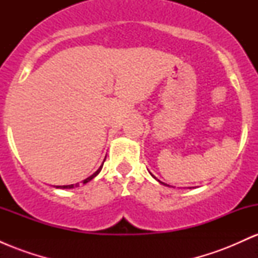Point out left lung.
<instances>
[{"label": "left lung", "instance_id": "8db88e82", "mask_svg": "<svg viewBox=\"0 0 258 258\" xmlns=\"http://www.w3.org/2000/svg\"><path fill=\"white\" fill-rule=\"evenodd\" d=\"M150 174H152V173H150ZM152 176H153V174H152ZM154 177V176H153ZM154 178H155V177H154ZM156 179V178H155ZM156 180H158V182H160V180L159 179H156ZM160 183H161V184H165V183H162V182H160ZM165 185H167V184H165Z\"/></svg>", "mask_w": 258, "mask_h": 258}]
</instances>
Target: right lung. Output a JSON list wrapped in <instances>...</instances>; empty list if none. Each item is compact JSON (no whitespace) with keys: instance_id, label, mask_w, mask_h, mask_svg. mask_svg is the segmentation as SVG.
<instances>
[{"instance_id":"1","label":"right lung","mask_w":258,"mask_h":258,"mask_svg":"<svg viewBox=\"0 0 258 258\" xmlns=\"http://www.w3.org/2000/svg\"><path fill=\"white\" fill-rule=\"evenodd\" d=\"M104 161H105V160H104ZM102 167H103V165H102V166H100L99 168H98V170H97L96 171V172H94L93 174H92V176H90V177H88V178H86L85 180H84V184H85V183H87V182H90V180L91 179H93L94 178V177H96L97 176V174H98L99 172H100V170H102ZM79 185V183H78V184H75V185H74V184H70V185H59V186H57V188H61V189H70V188H74V186H78Z\"/></svg>"}]
</instances>
